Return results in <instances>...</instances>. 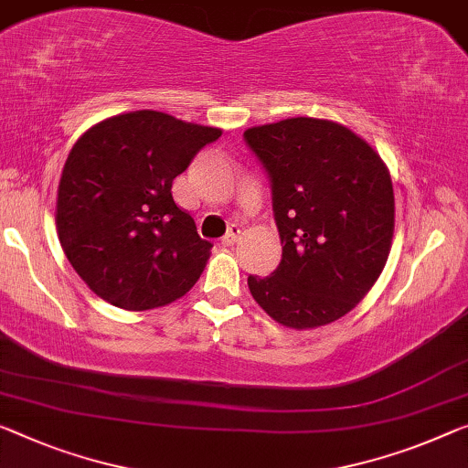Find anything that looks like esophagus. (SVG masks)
<instances>
[{
  "instance_id": "obj_1",
  "label": "esophagus",
  "mask_w": 468,
  "mask_h": 468,
  "mask_svg": "<svg viewBox=\"0 0 468 468\" xmlns=\"http://www.w3.org/2000/svg\"><path fill=\"white\" fill-rule=\"evenodd\" d=\"M240 239V226H236V224H232L228 228V232H226V236L224 239H221V244H224V247H232V244Z\"/></svg>"
}]
</instances>
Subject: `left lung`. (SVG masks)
I'll use <instances>...</instances> for the list:
<instances>
[{"instance_id":"8db88e82","label":"left lung","mask_w":468,"mask_h":468,"mask_svg":"<svg viewBox=\"0 0 468 468\" xmlns=\"http://www.w3.org/2000/svg\"><path fill=\"white\" fill-rule=\"evenodd\" d=\"M244 142L271 184L282 259L249 291L286 328H318L349 314L383 271L395 198L389 169L351 129L294 117L250 127Z\"/></svg>"}]
</instances>
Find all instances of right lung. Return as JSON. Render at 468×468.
<instances>
[{
  "instance_id": "obj_1",
  "label": "right lung",
  "mask_w": 468,
  "mask_h": 468,
  "mask_svg": "<svg viewBox=\"0 0 468 468\" xmlns=\"http://www.w3.org/2000/svg\"><path fill=\"white\" fill-rule=\"evenodd\" d=\"M218 127L135 111L88 129L64 163L56 229L64 255L111 305L144 312L184 297L213 244L171 197Z\"/></svg>"
}]
</instances>
